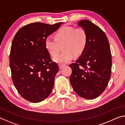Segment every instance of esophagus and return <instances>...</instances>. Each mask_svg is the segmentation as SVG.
<instances>
[{
  "label": "esophagus",
  "instance_id": "obj_1",
  "mask_svg": "<svg viewBox=\"0 0 125 125\" xmlns=\"http://www.w3.org/2000/svg\"><path fill=\"white\" fill-rule=\"evenodd\" d=\"M65 67V65H63V64H59V68H60V69H61L62 68H63V67Z\"/></svg>",
  "mask_w": 125,
  "mask_h": 125
}]
</instances>
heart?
I'll list each match as a JSON object with an SVG mask.
<instances>
[{
  "instance_id": "obj_1",
  "label": "heart",
  "mask_w": 125,
  "mask_h": 125,
  "mask_svg": "<svg viewBox=\"0 0 125 125\" xmlns=\"http://www.w3.org/2000/svg\"><path fill=\"white\" fill-rule=\"evenodd\" d=\"M54 39L48 37L45 40V47L52 56L57 54L62 46L63 51L55 57L53 60L60 63H67L74 56L83 53L87 47L88 36L82 27H62L54 35Z\"/></svg>"
}]
</instances>
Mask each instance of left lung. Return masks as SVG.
<instances>
[{
    "instance_id": "obj_1",
    "label": "left lung",
    "mask_w": 125,
    "mask_h": 125,
    "mask_svg": "<svg viewBox=\"0 0 125 125\" xmlns=\"http://www.w3.org/2000/svg\"><path fill=\"white\" fill-rule=\"evenodd\" d=\"M77 24L86 31L88 42L83 53L69 65L72 70L70 82L78 95L94 99L104 92L110 79V47L106 35L97 25L87 20Z\"/></svg>"
}]
</instances>
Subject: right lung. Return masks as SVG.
<instances>
[{"label": "right lung", "mask_w": 125, "mask_h": 125, "mask_svg": "<svg viewBox=\"0 0 125 125\" xmlns=\"http://www.w3.org/2000/svg\"><path fill=\"white\" fill-rule=\"evenodd\" d=\"M63 22H34L22 27L12 40L9 56L15 87L22 98L39 103L50 95L59 71L45 47V40Z\"/></svg>", "instance_id": "1"}]
</instances>
